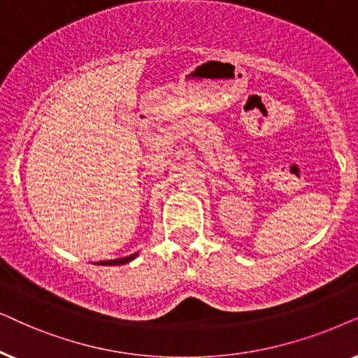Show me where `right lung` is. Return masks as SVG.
I'll list each match as a JSON object with an SVG mask.
<instances>
[{
	"instance_id": "1",
	"label": "right lung",
	"mask_w": 358,
	"mask_h": 358,
	"mask_svg": "<svg viewBox=\"0 0 358 358\" xmlns=\"http://www.w3.org/2000/svg\"><path fill=\"white\" fill-rule=\"evenodd\" d=\"M136 257H137V254H132V255H129V257H122V259H116V260H106V262H101V264H99V265H124V264H127V262L134 260Z\"/></svg>"
}]
</instances>
